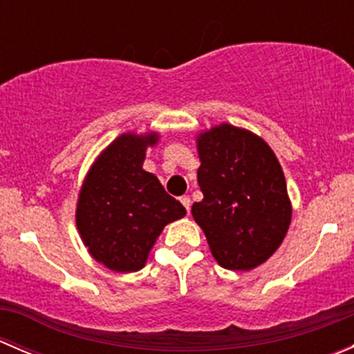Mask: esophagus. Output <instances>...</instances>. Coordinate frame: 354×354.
Listing matches in <instances>:
<instances>
[{"label": "esophagus", "mask_w": 354, "mask_h": 354, "mask_svg": "<svg viewBox=\"0 0 354 354\" xmlns=\"http://www.w3.org/2000/svg\"><path fill=\"white\" fill-rule=\"evenodd\" d=\"M180 202L183 203L185 209L190 210V205H192V200H190V197H187V195H185V197H181V198H180Z\"/></svg>", "instance_id": "1"}]
</instances>
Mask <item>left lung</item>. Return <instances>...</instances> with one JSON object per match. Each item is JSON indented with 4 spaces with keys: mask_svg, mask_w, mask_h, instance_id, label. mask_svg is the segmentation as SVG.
<instances>
[{
    "mask_svg": "<svg viewBox=\"0 0 354 354\" xmlns=\"http://www.w3.org/2000/svg\"><path fill=\"white\" fill-rule=\"evenodd\" d=\"M197 151L203 198L192 216L221 267L255 269L279 248L291 223L283 167L259 135L227 123L200 133Z\"/></svg>",
    "mask_w": 354,
    "mask_h": 354,
    "instance_id": "left-lung-1",
    "label": "left lung"
}]
</instances>
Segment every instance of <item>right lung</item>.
Masks as SVG:
<instances>
[{"mask_svg": "<svg viewBox=\"0 0 354 354\" xmlns=\"http://www.w3.org/2000/svg\"><path fill=\"white\" fill-rule=\"evenodd\" d=\"M156 131L123 133L88 169L77 203V227L88 253L114 272H137L147 262L164 226L181 219L185 207L144 169Z\"/></svg>", "mask_w": 354, "mask_h": 354, "instance_id": "obj_1", "label": "right lung"}]
</instances>
